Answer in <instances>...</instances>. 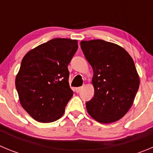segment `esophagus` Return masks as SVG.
Returning <instances> with one entry per match:
<instances>
[{"instance_id":"obj_1","label":"esophagus","mask_w":153,"mask_h":153,"mask_svg":"<svg viewBox=\"0 0 153 153\" xmlns=\"http://www.w3.org/2000/svg\"><path fill=\"white\" fill-rule=\"evenodd\" d=\"M82 89V87H79V88H75V92L76 93H79L81 91V90Z\"/></svg>"}]
</instances>
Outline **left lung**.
Wrapping results in <instances>:
<instances>
[{
	"instance_id": "left-lung-1",
	"label": "left lung",
	"mask_w": 153,
	"mask_h": 153,
	"mask_svg": "<svg viewBox=\"0 0 153 153\" xmlns=\"http://www.w3.org/2000/svg\"><path fill=\"white\" fill-rule=\"evenodd\" d=\"M81 48L94 70V95L86 102L93 118L106 124L128 112L140 86L134 60L122 47L103 40L81 41Z\"/></svg>"
}]
</instances>
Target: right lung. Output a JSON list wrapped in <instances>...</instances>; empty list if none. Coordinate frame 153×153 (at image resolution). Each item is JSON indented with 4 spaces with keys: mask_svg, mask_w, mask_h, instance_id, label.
<instances>
[{
    "mask_svg": "<svg viewBox=\"0 0 153 153\" xmlns=\"http://www.w3.org/2000/svg\"><path fill=\"white\" fill-rule=\"evenodd\" d=\"M77 40L54 38L25 54L16 78L23 109L40 122L59 119L73 95L68 65L78 50Z\"/></svg>",
    "mask_w": 153,
    "mask_h": 153,
    "instance_id": "obj_1",
    "label": "right lung"
}]
</instances>
